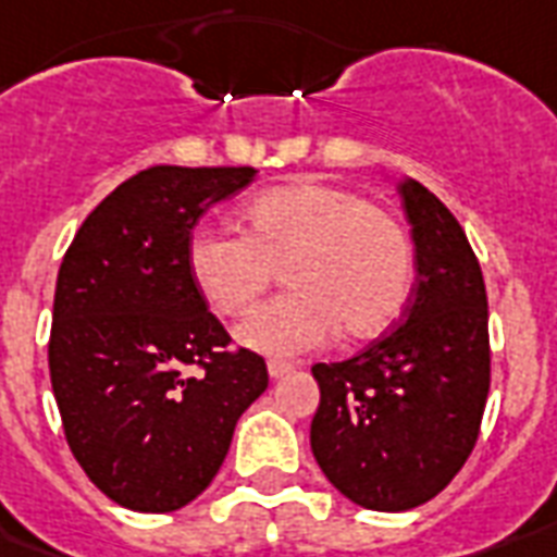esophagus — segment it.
<instances>
[{"mask_svg":"<svg viewBox=\"0 0 557 557\" xmlns=\"http://www.w3.org/2000/svg\"><path fill=\"white\" fill-rule=\"evenodd\" d=\"M267 372H270V377H273V381H278V377H284V374L293 372V366L282 363V360H270V363H267Z\"/></svg>","mask_w":557,"mask_h":557,"instance_id":"obj_1","label":"esophagus"}]
</instances>
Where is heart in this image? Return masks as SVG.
Here are the masks:
<instances>
[{"label": "heart", "instance_id": "obj_1", "mask_svg": "<svg viewBox=\"0 0 557 557\" xmlns=\"http://www.w3.org/2000/svg\"><path fill=\"white\" fill-rule=\"evenodd\" d=\"M244 232L200 226L185 264L194 287L223 317H244L278 278L290 290L244 322V346L296 357L343 327L372 339L398 322L412 284V247L389 211L337 185H275L240 211Z\"/></svg>", "mask_w": 557, "mask_h": 557}]
</instances>
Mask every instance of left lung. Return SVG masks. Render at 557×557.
I'll return each instance as SVG.
<instances>
[{"label": "left lung", "mask_w": 557, "mask_h": 557, "mask_svg": "<svg viewBox=\"0 0 557 557\" xmlns=\"http://www.w3.org/2000/svg\"><path fill=\"white\" fill-rule=\"evenodd\" d=\"M416 244L400 325L343 363H317L310 450L334 488L372 511H409L462 471L491 386L488 296L459 220L416 180L398 183Z\"/></svg>", "instance_id": "1"}]
</instances>
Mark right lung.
<instances>
[{
  "label": "right lung",
  "instance_id": "1",
  "mask_svg": "<svg viewBox=\"0 0 557 557\" xmlns=\"http://www.w3.org/2000/svg\"><path fill=\"white\" fill-rule=\"evenodd\" d=\"M256 174L139 171L95 206L60 264L49 372L63 433L86 476L131 511L162 515L200 497L270 383L264 357L226 348L185 264L202 211Z\"/></svg>",
  "mask_w": 557,
  "mask_h": 557
}]
</instances>
